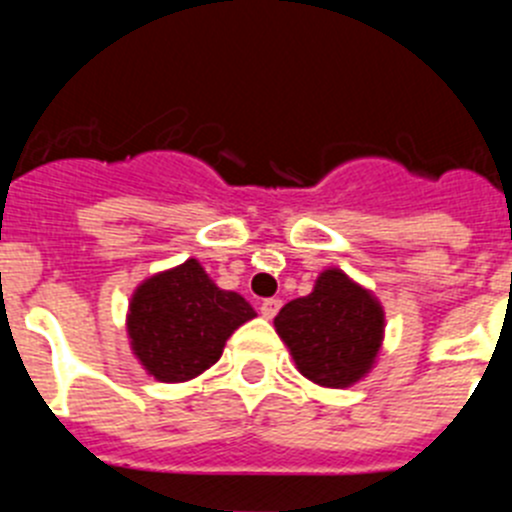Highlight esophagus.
Masks as SVG:
<instances>
[{
	"mask_svg": "<svg viewBox=\"0 0 512 512\" xmlns=\"http://www.w3.org/2000/svg\"><path fill=\"white\" fill-rule=\"evenodd\" d=\"M279 307H282V300H274V297H271V300L261 302L259 310H261V315H264L266 320H271L279 312Z\"/></svg>",
	"mask_w": 512,
	"mask_h": 512,
	"instance_id": "1",
	"label": "esophagus"
}]
</instances>
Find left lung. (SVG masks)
<instances>
[{"mask_svg": "<svg viewBox=\"0 0 512 512\" xmlns=\"http://www.w3.org/2000/svg\"><path fill=\"white\" fill-rule=\"evenodd\" d=\"M384 325L379 297L338 266L320 271L310 295L287 302L274 318L297 372L328 390H346L369 377Z\"/></svg>", "mask_w": 512, "mask_h": 512, "instance_id": "left-lung-1", "label": "left lung"}]
</instances>
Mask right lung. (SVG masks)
<instances>
[{"instance_id": "right-lung-1", "label": "right lung", "mask_w": 512, "mask_h": 512, "mask_svg": "<svg viewBox=\"0 0 512 512\" xmlns=\"http://www.w3.org/2000/svg\"><path fill=\"white\" fill-rule=\"evenodd\" d=\"M256 310L220 289L197 259L156 271L133 289L125 315L130 351L148 377L179 384L200 377Z\"/></svg>"}]
</instances>
